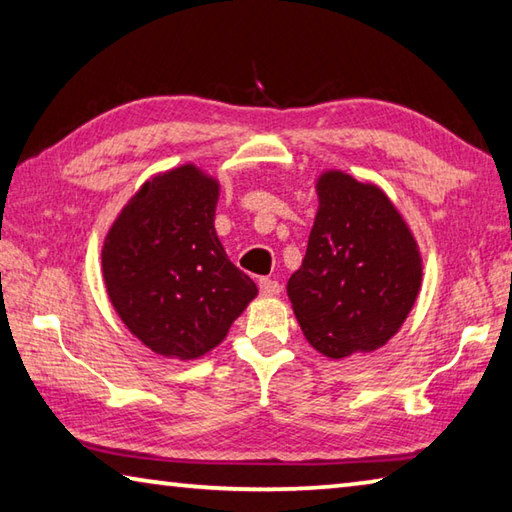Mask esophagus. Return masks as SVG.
<instances>
[{"mask_svg": "<svg viewBox=\"0 0 512 512\" xmlns=\"http://www.w3.org/2000/svg\"><path fill=\"white\" fill-rule=\"evenodd\" d=\"M280 291H282L280 282L268 280V277H262V280H259V293H262L264 297H275V295H280Z\"/></svg>", "mask_w": 512, "mask_h": 512, "instance_id": "obj_1", "label": "esophagus"}]
</instances>
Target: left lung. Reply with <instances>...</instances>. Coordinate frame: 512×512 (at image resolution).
Masks as SVG:
<instances>
[{
	"mask_svg": "<svg viewBox=\"0 0 512 512\" xmlns=\"http://www.w3.org/2000/svg\"><path fill=\"white\" fill-rule=\"evenodd\" d=\"M318 212L302 266L286 284L309 345L331 360L385 347L423 282L412 228L376 183L342 170L315 179Z\"/></svg>",
	"mask_w": 512,
	"mask_h": 512,
	"instance_id": "1",
	"label": "left lung"
}]
</instances>
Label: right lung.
Returning a JSON list of instances; mask_svg holds the SVG:
<instances>
[{
	"instance_id": "obj_1",
	"label": "right lung",
	"mask_w": 512,
	"mask_h": 512,
	"mask_svg": "<svg viewBox=\"0 0 512 512\" xmlns=\"http://www.w3.org/2000/svg\"><path fill=\"white\" fill-rule=\"evenodd\" d=\"M219 192V179L194 163L154 174L102 244L111 306L129 333L163 358L206 356L257 295L217 237Z\"/></svg>"
}]
</instances>
